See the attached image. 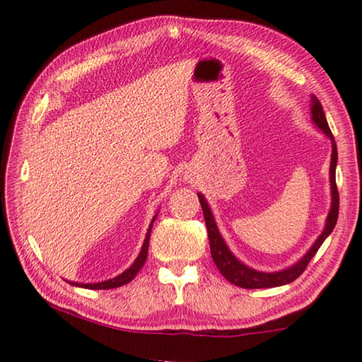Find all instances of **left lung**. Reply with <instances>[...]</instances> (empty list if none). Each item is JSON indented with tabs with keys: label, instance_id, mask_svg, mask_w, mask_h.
I'll list each match as a JSON object with an SVG mask.
<instances>
[{
	"label": "left lung",
	"instance_id": "8db88e82",
	"mask_svg": "<svg viewBox=\"0 0 362 362\" xmlns=\"http://www.w3.org/2000/svg\"><path fill=\"white\" fill-rule=\"evenodd\" d=\"M311 121H313L317 129L326 134V136L330 139V142H332V155H330V170H329L330 196H332V203H330V211L327 214L326 226H324L322 233L317 236V240L315 241L313 246L310 247L308 252H306L297 263H293L292 267L281 269V272L265 273V272H257L254 268H249L247 265H244L243 262L238 260L228 249V246H226L222 235H220L217 223L216 220H214L211 207L207 204L206 198L201 193H198L201 207H203L206 226H207V236H209L212 260L217 265L218 272L223 274V278L226 281H230L231 284L240 286L243 289H265V287H278V286L292 283V281H296L300 274L305 272V268L308 267L310 260L313 259L315 254L317 252V249L321 247V244L326 241V238L334 230L337 218H339V189H337V183H335L337 145H335L332 132L329 129V124H327L326 115H324L321 102L317 100L316 95H311Z\"/></svg>",
	"mask_w": 362,
	"mask_h": 362
}]
</instances>
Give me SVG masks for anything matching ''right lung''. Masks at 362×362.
I'll return each instance as SVG.
<instances>
[{
	"instance_id": "right-lung-1",
	"label": "right lung",
	"mask_w": 362,
	"mask_h": 362,
	"mask_svg": "<svg viewBox=\"0 0 362 362\" xmlns=\"http://www.w3.org/2000/svg\"><path fill=\"white\" fill-rule=\"evenodd\" d=\"M156 216L153 217L151 223L148 226V231H146V236H145V241H144V246L142 249H140V254L136 260H134L132 265L126 269V272H122L121 274H118V276L113 278V279H108V281H102V283H95V284H81L79 286L78 283L75 286H79V287H86V289H115V287H121L129 283V281H132L134 278H136V274L140 272V268L144 267V263L146 260V257H148V243H150V233H151V226H153V222H155ZM73 284V283H71Z\"/></svg>"
}]
</instances>
